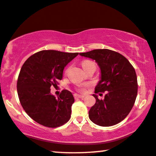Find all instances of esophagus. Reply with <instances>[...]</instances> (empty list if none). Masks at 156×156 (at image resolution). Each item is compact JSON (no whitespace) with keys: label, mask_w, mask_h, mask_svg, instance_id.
<instances>
[{"label":"esophagus","mask_w":156,"mask_h":156,"mask_svg":"<svg viewBox=\"0 0 156 156\" xmlns=\"http://www.w3.org/2000/svg\"><path fill=\"white\" fill-rule=\"evenodd\" d=\"M74 98H75V99L83 98H84V95H78V94H74Z\"/></svg>","instance_id":"34e87169"}]
</instances>
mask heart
<instances>
[{
	"instance_id": "heart-1",
	"label": "heart",
	"mask_w": 156,
	"mask_h": 156,
	"mask_svg": "<svg viewBox=\"0 0 156 156\" xmlns=\"http://www.w3.org/2000/svg\"><path fill=\"white\" fill-rule=\"evenodd\" d=\"M82 65V67L83 69H86V68H88V67H90L91 66H95V63H93V61H88V60H86V61H83L81 63ZM86 90V86H83V85H79V86H78V90L80 91V92H83Z\"/></svg>"
}]
</instances>
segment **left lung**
Segmentation results:
<instances>
[{
    "label": "left lung",
    "instance_id": "8db88e82",
    "mask_svg": "<svg viewBox=\"0 0 156 156\" xmlns=\"http://www.w3.org/2000/svg\"><path fill=\"white\" fill-rule=\"evenodd\" d=\"M95 60L101 69V80L95 93L107 91L104 98L96 99L88 112L91 121L108 127L125 119L136 101L138 81L134 68L123 55L108 49H96L80 53Z\"/></svg>",
    "mask_w": 156,
    "mask_h": 156
}]
</instances>
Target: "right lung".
<instances>
[{"label":"right lung","instance_id":"1","mask_svg":"<svg viewBox=\"0 0 156 156\" xmlns=\"http://www.w3.org/2000/svg\"><path fill=\"white\" fill-rule=\"evenodd\" d=\"M78 53L41 51L26 60L20 69L17 90L20 104L33 120L48 128H57L70 118L73 95L63 90L58 98L51 93L63 78L66 65Z\"/></svg>","mask_w":156,"mask_h":156}]
</instances>
